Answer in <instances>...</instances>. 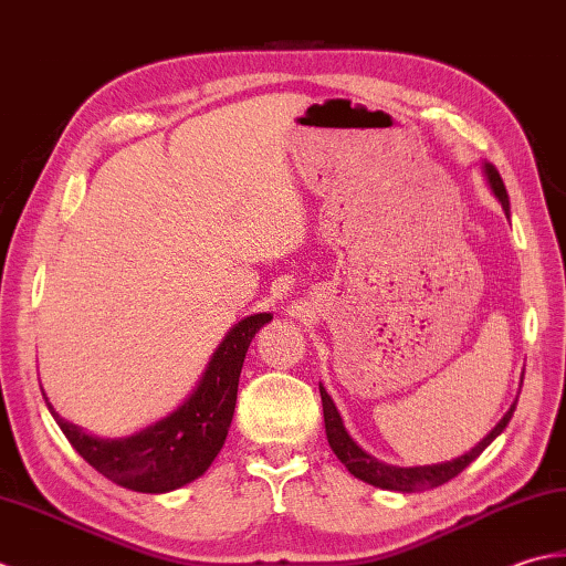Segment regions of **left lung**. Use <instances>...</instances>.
Instances as JSON below:
<instances>
[{
    "mask_svg": "<svg viewBox=\"0 0 566 566\" xmlns=\"http://www.w3.org/2000/svg\"><path fill=\"white\" fill-rule=\"evenodd\" d=\"M481 172L483 178H486L489 188L493 192V198L501 202L505 217L511 219V200H509V192H505L503 180L499 176V170H495L491 164L483 160L481 164ZM523 386V380H521ZM319 396H322V412H325V432H327V442L332 447V452L337 454V459L342 461L344 467L352 476L361 479L366 483H371L376 489H386V491H398V493H412V491H428V489H437L447 483L449 479H454L457 474H461L471 461H474L483 449H486L495 437H499L505 428H509V422L515 412L517 400H513V406L509 408V412L503 415L499 420V424L483 437L481 442H476L474 447L464 452L461 457H454L449 461H437V464H424V467H396V464H386V461H380L376 457H371L361 449L359 444L354 442V437L349 434V430L344 428V420H342V412L334 406L332 396L327 394V388L319 384Z\"/></svg>",
    "mask_w": 566,
    "mask_h": 566,
    "instance_id": "1",
    "label": "left lung"
}]
</instances>
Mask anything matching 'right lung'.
<instances>
[{"label":"right lung","instance_id":"add662e5","mask_svg":"<svg viewBox=\"0 0 566 566\" xmlns=\"http://www.w3.org/2000/svg\"><path fill=\"white\" fill-rule=\"evenodd\" d=\"M271 313L239 319L219 342L192 394L180 406L138 432L126 437H97L45 406L67 442L102 476L138 493H168L200 479L224 447L237 408L239 374L256 332L271 322Z\"/></svg>","mask_w":566,"mask_h":566}]
</instances>
